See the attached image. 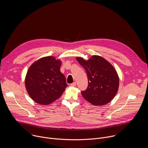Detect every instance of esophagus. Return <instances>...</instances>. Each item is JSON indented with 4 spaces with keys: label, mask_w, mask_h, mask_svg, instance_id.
Returning a JSON list of instances; mask_svg holds the SVG:
<instances>
[{
    "label": "esophagus",
    "mask_w": 148,
    "mask_h": 148,
    "mask_svg": "<svg viewBox=\"0 0 148 148\" xmlns=\"http://www.w3.org/2000/svg\"><path fill=\"white\" fill-rule=\"evenodd\" d=\"M70 86H71V87H75V86H76V82H74L71 83Z\"/></svg>",
    "instance_id": "1"
}]
</instances>
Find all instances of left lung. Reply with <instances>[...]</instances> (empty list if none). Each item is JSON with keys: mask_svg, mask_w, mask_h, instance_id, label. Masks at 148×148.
I'll list each match as a JSON object with an SVG mask.
<instances>
[{"mask_svg": "<svg viewBox=\"0 0 148 148\" xmlns=\"http://www.w3.org/2000/svg\"><path fill=\"white\" fill-rule=\"evenodd\" d=\"M76 59L85 69L88 77V87L81 91L83 98L94 105L110 102L119 87V77L114 67L99 56H92L87 61L81 57Z\"/></svg>", "mask_w": 148, "mask_h": 148, "instance_id": "left-lung-1", "label": "left lung"}]
</instances>
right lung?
<instances>
[{"mask_svg": "<svg viewBox=\"0 0 148 148\" xmlns=\"http://www.w3.org/2000/svg\"><path fill=\"white\" fill-rule=\"evenodd\" d=\"M61 61L54 57L41 58L29 67L25 78L26 90L31 98L41 105H49L59 98L67 87L60 69Z\"/></svg>", "mask_w": 148, "mask_h": 148, "instance_id": "right-lung-1", "label": "right lung"}]
</instances>
